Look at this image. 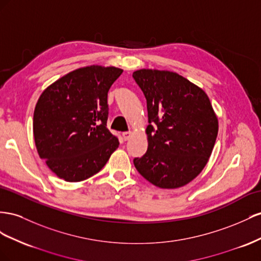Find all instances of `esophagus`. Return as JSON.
Wrapping results in <instances>:
<instances>
[{
	"label": "esophagus",
	"instance_id": "obj_1",
	"mask_svg": "<svg viewBox=\"0 0 261 261\" xmlns=\"http://www.w3.org/2000/svg\"><path fill=\"white\" fill-rule=\"evenodd\" d=\"M131 136H132L131 132H123L122 133V138L124 141H128L131 138Z\"/></svg>",
	"mask_w": 261,
	"mask_h": 261
}]
</instances>
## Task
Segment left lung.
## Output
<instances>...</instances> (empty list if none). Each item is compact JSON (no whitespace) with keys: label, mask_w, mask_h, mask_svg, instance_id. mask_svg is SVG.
I'll return each instance as SVG.
<instances>
[{"label":"left lung","mask_w":261,"mask_h":261,"mask_svg":"<svg viewBox=\"0 0 261 261\" xmlns=\"http://www.w3.org/2000/svg\"><path fill=\"white\" fill-rule=\"evenodd\" d=\"M133 79L146 99L147 151L133 160L138 172L160 188L187 185L203 169L218 137L209 97L179 74L139 70Z\"/></svg>","instance_id":"1"}]
</instances>
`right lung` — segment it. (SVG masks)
<instances>
[{
	"mask_svg": "<svg viewBox=\"0 0 261 261\" xmlns=\"http://www.w3.org/2000/svg\"><path fill=\"white\" fill-rule=\"evenodd\" d=\"M122 70L99 65L70 72L41 94L34 111L39 156L66 181L97 174L119 145L107 129L108 91Z\"/></svg>",
	"mask_w": 261,
	"mask_h": 261,
	"instance_id": "1",
	"label": "right lung"
}]
</instances>
